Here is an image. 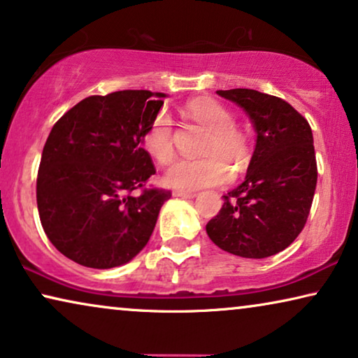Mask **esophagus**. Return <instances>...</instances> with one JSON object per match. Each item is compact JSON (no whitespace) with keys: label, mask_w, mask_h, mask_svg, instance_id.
<instances>
[{"label":"esophagus","mask_w":358,"mask_h":358,"mask_svg":"<svg viewBox=\"0 0 358 358\" xmlns=\"http://www.w3.org/2000/svg\"><path fill=\"white\" fill-rule=\"evenodd\" d=\"M173 195H174V197H182V199H194L197 194L187 192V190H174Z\"/></svg>","instance_id":"obj_1"}]
</instances>
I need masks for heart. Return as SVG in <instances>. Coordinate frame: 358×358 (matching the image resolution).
<instances>
[{
    "instance_id": "1",
    "label": "heart",
    "mask_w": 358,
    "mask_h": 358,
    "mask_svg": "<svg viewBox=\"0 0 358 358\" xmlns=\"http://www.w3.org/2000/svg\"><path fill=\"white\" fill-rule=\"evenodd\" d=\"M184 115L190 122L208 131L200 150L203 158L179 159L166 171L163 182L176 190H192L223 184L228 169L241 173L249 163L251 145L249 136L234 125V115L222 102L213 97H197L184 106ZM143 150L159 164H169L174 158L173 119L161 110L146 127Z\"/></svg>"
}]
</instances>
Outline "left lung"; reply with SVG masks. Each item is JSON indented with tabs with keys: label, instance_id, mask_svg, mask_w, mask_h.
Wrapping results in <instances>:
<instances>
[{
	"label": "left lung",
	"instance_id": "left-lung-1",
	"mask_svg": "<svg viewBox=\"0 0 358 358\" xmlns=\"http://www.w3.org/2000/svg\"><path fill=\"white\" fill-rule=\"evenodd\" d=\"M251 117L257 143L246 179L224 197L207 234L234 256L262 259L298 238L310 215L317 182L313 131L300 112L256 90L217 91Z\"/></svg>",
	"mask_w": 358,
	"mask_h": 358
}]
</instances>
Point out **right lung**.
<instances>
[{
    "mask_svg": "<svg viewBox=\"0 0 358 358\" xmlns=\"http://www.w3.org/2000/svg\"><path fill=\"white\" fill-rule=\"evenodd\" d=\"M161 97L145 90L90 96L53 125L38 166L37 208L47 238L71 261L117 267L148 243L171 199V190L146 187L156 169L141 145Z\"/></svg>",
    "mask_w": 358,
    "mask_h": 358,
    "instance_id": "1",
    "label": "right lung"
}]
</instances>
